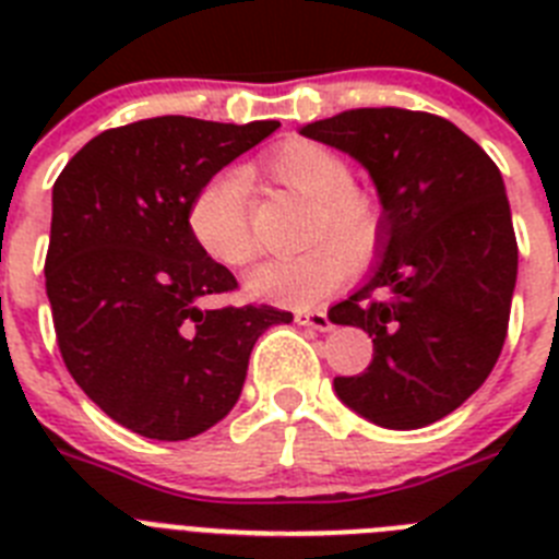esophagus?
I'll return each instance as SVG.
<instances>
[{
    "label": "esophagus",
    "instance_id": "1",
    "mask_svg": "<svg viewBox=\"0 0 559 559\" xmlns=\"http://www.w3.org/2000/svg\"><path fill=\"white\" fill-rule=\"evenodd\" d=\"M294 319H296V324H302V328H313V330H319V333H328V330L333 328L328 319V313H322V310H299Z\"/></svg>",
    "mask_w": 559,
    "mask_h": 559
}]
</instances>
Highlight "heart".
Returning a JSON list of instances; mask_svg holds the SVG:
<instances>
[{
	"label": "heart",
	"mask_w": 559,
	"mask_h": 559,
	"mask_svg": "<svg viewBox=\"0 0 559 559\" xmlns=\"http://www.w3.org/2000/svg\"><path fill=\"white\" fill-rule=\"evenodd\" d=\"M260 170L288 190L313 201L308 243L299 257L271 260L249 276V290L265 302L310 308L333 294L349 274V254L367 260L380 237V206L353 187V170L338 153L310 140H290L271 151ZM192 240L210 260L243 269L257 243L246 204V181L237 173H218L187 206Z\"/></svg>",
	"instance_id": "b5f03b06"
}]
</instances>
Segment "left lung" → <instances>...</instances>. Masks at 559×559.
<instances>
[{"label": "left lung", "mask_w": 559, "mask_h": 559, "mask_svg": "<svg viewBox=\"0 0 559 559\" xmlns=\"http://www.w3.org/2000/svg\"><path fill=\"white\" fill-rule=\"evenodd\" d=\"M302 136L349 153L378 187V263L330 322L372 338V364L335 378L341 403L394 431L431 426L481 386L501 355L518 240L496 162L445 117L353 108Z\"/></svg>", "instance_id": "obj_1"}]
</instances>
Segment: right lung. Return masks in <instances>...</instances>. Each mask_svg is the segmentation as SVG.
Returning a JSON list of instances; mask_svg holds the SVG:
<instances>
[{
    "label": "right lung",
    "instance_id": "right-lung-1",
    "mask_svg": "<svg viewBox=\"0 0 559 559\" xmlns=\"http://www.w3.org/2000/svg\"><path fill=\"white\" fill-rule=\"evenodd\" d=\"M280 128L153 117L111 128L52 187L44 276L69 374L128 431L204 433L240 397L254 341L294 316L271 305L201 308L237 280L192 240L201 185Z\"/></svg>",
    "mask_w": 559,
    "mask_h": 559
}]
</instances>
